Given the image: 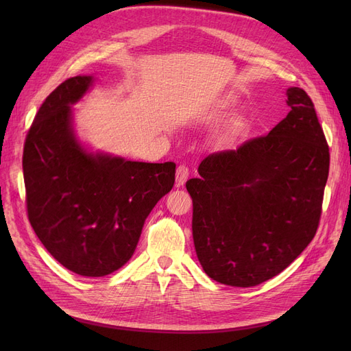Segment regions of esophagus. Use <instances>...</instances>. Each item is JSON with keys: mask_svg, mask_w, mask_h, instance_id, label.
I'll return each mask as SVG.
<instances>
[{"mask_svg": "<svg viewBox=\"0 0 351 351\" xmlns=\"http://www.w3.org/2000/svg\"><path fill=\"white\" fill-rule=\"evenodd\" d=\"M189 174H190V169H189L187 165H184V164L183 165H178L177 167V171H176V182H177V184L178 186L180 184H184Z\"/></svg>", "mask_w": 351, "mask_h": 351, "instance_id": "obj_1", "label": "esophagus"}]
</instances>
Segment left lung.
I'll use <instances>...</instances> for the list:
<instances>
[{"label":"left lung","mask_w":351,"mask_h":351,"mask_svg":"<svg viewBox=\"0 0 351 351\" xmlns=\"http://www.w3.org/2000/svg\"><path fill=\"white\" fill-rule=\"evenodd\" d=\"M290 112L265 136L208 155L190 178L193 241L212 280L253 287L282 272L316 234L329 147L315 105L287 89Z\"/></svg>","instance_id":"obj_1"}]
</instances>
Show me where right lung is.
<instances>
[{"label": "right lung", "mask_w": 351, "mask_h": 351, "mask_svg": "<svg viewBox=\"0 0 351 351\" xmlns=\"http://www.w3.org/2000/svg\"><path fill=\"white\" fill-rule=\"evenodd\" d=\"M92 84L76 76L52 90L23 147L26 209L32 228L62 267L104 277L127 263L145 219L173 189L176 164L125 161L83 149L70 105Z\"/></svg>", "instance_id": "obj_1"}]
</instances>
